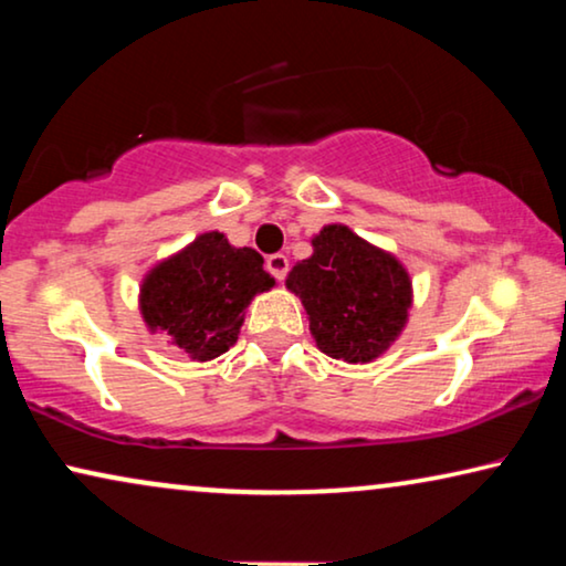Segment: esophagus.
<instances>
[{
  "label": "esophagus",
  "mask_w": 566,
  "mask_h": 566,
  "mask_svg": "<svg viewBox=\"0 0 566 566\" xmlns=\"http://www.w3.org/2000/svg\"><path fill=\"white\" fill-rule=\"evenodd\" d=\"M265 268H268V273L275 277V281H283V277L289 275V258H285L283 252L270 254V258L265 260Z\"/></svg>",
  "instance_id": "1"
}]
</instances>
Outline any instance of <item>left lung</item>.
<instances>
[{
  "instance_id": "left-lung-1",
  "label": "left lung",
  "mask_w": 566,
  "mask_h": 566,
  "mask_svg": "<svg viewBox=\"0 0 566 566\" xmlns=\"http://www.w3.org/2000/svg\"><path fill=\"white\" fill-rule=\"evenodd\" d=\"M312 244L314 254L293 265L285 285L304 304L316 345L347 363L378 358L407 322V270L347 227H324Z\"/></svg>"
}]
</instances>
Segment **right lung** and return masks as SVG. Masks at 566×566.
Wrapping results in <instances>:
<instances>
[{
	"label": "right lung",
	"mask_w": 566,
	"mask_h": 566,
	"mask_svg": "<svg viewBox=\"0 0 566 566\" xmlns=\"http://www.w3.org/2000/svg\"><path fill=\"white\" fill-rule=\"evenodd\" d=\"M273 283L258 252L237 250L211 231L151 270L142 289V312L151 329L167 332L192 358L211 360L237 343L247 304Z\"/></svg>",
	"instance_id": "right-lung-1"
}]
</instances>
